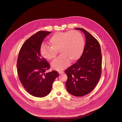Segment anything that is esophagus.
Segmentation results:
<instances>
[{"mask_svg":"<svg viewBox=\"0 0 122 122\" xmlns=\"http://www.w3.org/2000/svg\"><path fill=\"white\" fill-rule=\"evenodd\" d=\"M64 73V71H62V70H60V71H58V73L61 75L62 74H63Z\"/></svg>","mask_w":122,"mask_h":122,"instance_id":"1","label":"esophagus"}]
</instances>
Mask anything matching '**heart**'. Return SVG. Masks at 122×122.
<instances>
[{
  "label": "heart",
  "instance_id": "obj_1",
  "mask_svg": "<svg viewBox=\"0 0 122 122\" xmlns=\"http://www.w3.org/2000/svg\"><path fill=\"white\" fill-rule=\"evenodd\" d=\"M50 46L42 44L40 48L41 55L52 60L56 57L58 50L61 53L51 64L53 69L61 70L66 67L70 60L74 62L81 58L85 47V41L81 33L77 30L57 32L49 39Z\"/></svg>",
  "mask_w": 122,
  "mask_h": 122
}]
</instances>
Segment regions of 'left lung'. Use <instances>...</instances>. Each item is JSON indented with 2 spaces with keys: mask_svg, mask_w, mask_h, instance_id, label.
<instances>
[{
  "mask_svg": "<svg viewBox=\"0 0 122 122\" xmlns=\"http://www.w3.org/2000/svg\"><path fill=\"white\" fill-rule=\"evenodd\" d=\"M86 43L81 57L65 70L68 76L66 83L67 91L76 97L90 93L96 87L102 74V56L98 41L83 28Z\"/></svg>",
  "mask_w": 122,
  "mask_h": 122,
  "instance_id": "obj_1",
  "label": "left lung"
}]
</instances>
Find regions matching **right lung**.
<instances>
[{
    "label": "right lung",
    "instance_id": "obj_1",
    "mask_svg": "<svg viewBox=\"0 0 122 122\" xmlns=\"http://www.w3.org/2000/svg\"><path fill=\"white\" fill-rule=\"evenodd\" d=\"M51 32L39 31L25 41L19 53L17 68L19 80L31 95L43 97L48 95L59 74L57 71L45 73L50 65L41 55L43 39Z\"/></svg>",
    "mask_w": 122,
    "mask_h": 122
}]
</instances>
